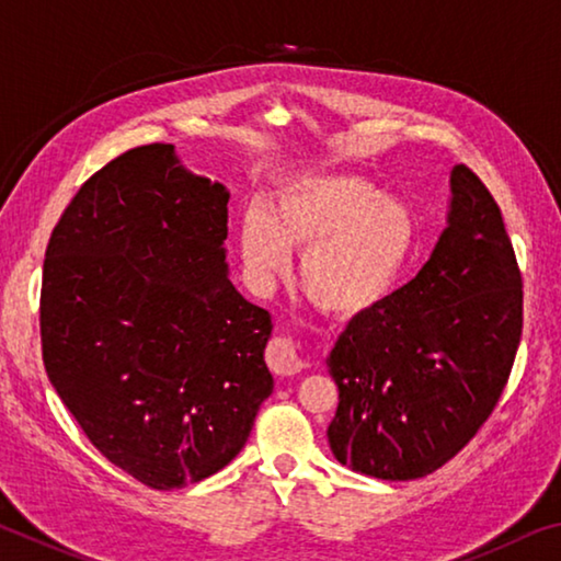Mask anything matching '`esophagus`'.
I'll use <instances>...</instances> for the list:
<instances>
[{
	"label": "esophagus",
	"instance_id": "obj_1",
	"mask_svg": "<svg viewBox=\"0 0 561 561\" xmlns=\"http://www.w3.org/2000/svg\"><path fill=\"white\" fill-rule=\"evenodd\" d=\"M267 364L277 376H294L309 366V358L297 341L289 336H277L267 348Z\"/></svg>",
	"mask_w": 561,
	"mask_h": 561
}]
</instances>
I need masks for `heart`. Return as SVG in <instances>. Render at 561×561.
Returning <instances> with one entry per match:
<instances>
[{
    "mask_svg": "<svg viewBox=\"0 0 561 561\" xmlns=\"http://www.w3.org/2000/svg\"><path fill=\"white\" fill-rule=\"evenodd\" d=\"M413 244L411 207L346 173L294 180L274 193L267 215L250 210L240 225V252L254 279L282 277L289 252H299L304 294L339 319L376 309L401 277Z\"/></svg>",
    "mask_w": 561,
    "mask_h": 561,
    "instance_id": "obj_1",
    "label": "heart"
}]
</instances>
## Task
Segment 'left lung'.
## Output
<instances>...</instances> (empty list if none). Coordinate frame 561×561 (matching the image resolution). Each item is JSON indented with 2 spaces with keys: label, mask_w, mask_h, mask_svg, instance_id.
Listing matches in <instances>:
<instances>
[{
  "label": "left lung",
  "mask_w": 561,
  "mask_h": 561,
  "mask_svg": "<svg viewBox=\"0 0 561 561\" xmlns=\"http://www.w3.org/2000/svg\"><path fill=\"white\" fill-rule=\"evenodd\" d=\"M448 227L415 277L348 321L327 358L339 386L329 445L378 480L453 460L495 411L522 336V274L500 205L468 165Z\"/></svg>",
  "instance_id": "8db88e82"
}]
</instances>
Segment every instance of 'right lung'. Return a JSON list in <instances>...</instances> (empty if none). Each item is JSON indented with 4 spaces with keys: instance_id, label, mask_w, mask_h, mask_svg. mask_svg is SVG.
<instances>
[{
    "instance_id": "1",
    "label": "right lung",
    "mask_w": 561,
    "mask_h": 561,
    "mask_svg": "<svg viewBox=\"0 0 561 561\" xmlns=\"http://www.w3.org/2000/svg\"><path fill=\"white\" fill-rule=\"evenodd\" d=\"M227 201L173 146H138L81 185L46 244V376L93 448L153 490L222 470L274 388L270 311L227 277Z\"/></svg>"
}]
</instances>
